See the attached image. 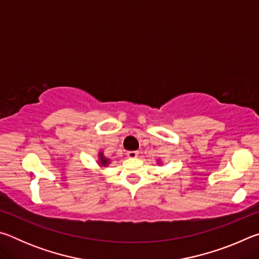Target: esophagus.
Here are the masks:
<instances>
[{"label":"esophagus","instance_id":"1","mask_svg":"<svg viewBox=\"0 0 259 259\" xmlns=\"http://www.w3.org/2000/svg\"><path fill=\"white\" fill-rule=\"evenodd\" d=\"M126 156L130 157V159H136L138 156V152L137 151H129L126 152Z\"/></svg>","mask_w":259,"mask_h":259}]
</instances>
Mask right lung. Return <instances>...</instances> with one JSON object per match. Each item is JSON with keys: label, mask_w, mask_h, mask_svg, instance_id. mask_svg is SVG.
<instances>
[{"label": "right lung", "mask_w": 259, "mask_h": 259, "mask_svg": "<svg viewBox=\"0 0 259 259\" xmlns=\"http://www.w3.org/2000/svg\"><path fill=\"white\" fill-rule=\"evenodd\" d=\"M98 155H99V164H100V165H102V166H106V165L109 164V160L107 159V157L104 156L103 152H100Z\"/></svg>", "instance_id": "1"}]
</instances>
